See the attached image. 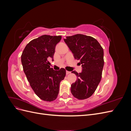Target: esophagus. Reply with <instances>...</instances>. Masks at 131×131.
Masks as SVG:
<instances>
[{"instance_id": "obj_1", "label": "esophagus", "mask_w": 131, "mask_h": 131, "mask_svg": "<svg viewBox=\"0 0 131 131\" xmlns=\"http://www.w3.org/2000/svg\"><path fill=\"white\" fill-rule=\"evenodd\" d=\"M70 73V72H69V71H66V74H69Z\"/></svg>"}]
</instances>
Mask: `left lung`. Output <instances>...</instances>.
<instances>
[{"label": "left lung", "instance_id": "obj_1", "mask_svg": "<svg viewBox=\"0 0 131 131\" xmlns=\"http://www.w3.org/2000/svg\"><path fill=\"white\" fill-rule=\"evenodd\" d=\"M64 41L73 53L74 57L80 60L82 67L80 73H72L77 80L71 85V92L78 100H85L94 92L102 78L104 66V51L96 39L78 34L67 37Z\"/></svg>", "mask_w": 131, "mask_h": 131}]
</instances>
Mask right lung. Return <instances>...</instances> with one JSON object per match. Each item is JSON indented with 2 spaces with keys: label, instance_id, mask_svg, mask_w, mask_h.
<instances>
[{
  "label": "right lung",
  "instance_id": "add662e5",
  "mask_svg": "<svg viewBox=\"0 0 131 131\" xmlns=\"http://www.w3.org/2000/svg\"><path fill=\"white\" fill-rule=\"evenodd\" d=\"M62 37L43 35L30 41L21 55L23 69L31 89L41 100L51 102L59 93V84L66 76V70L50 68L56 45Z\"/></svg>",
  "mask_w": 131,
  "mask_h": 131
}]
</instances>
